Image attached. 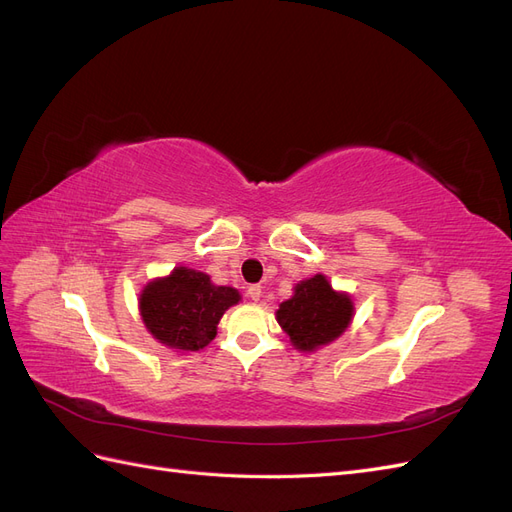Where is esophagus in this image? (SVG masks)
Instances as JSON below:
<instances>
[{"mask_svg": "<svg viewBox=\"0 0 512 512\" xmlns=\"http://www.w3.org/2000/svg\"><path fill=\"white\" fill-rule=\"evenodd\" d=\"M247 297H250L252 301H260L262 299V286L254 284V286L247 288Z\"/></svg>", "mask_w": 512, "mask_h": 512, "instance_id": "esophagus-1", "label": "esophagus"}]
</instances>
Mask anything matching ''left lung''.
Instances as JSON below:
<instances>
[{"instance_id":"obj_1","label":"left lung","mask_w":512,"mask_h":512,"mask_svg":"<svg viewBox=\"0 0 512 512\" xmlns=\"http://www.w3.org/2000/svg\"><path fill=\"white\" fill-rule=\"evenodd\" d=\"M292 290V297L280 303L275 320L299 352L329 346L350 327L354 318L352 297L344 290H335L327 275L316 273Z\"/></svg>"}]
</instances>
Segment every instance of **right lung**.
I'll return each instance as SVG.
<instances>
[{"label":"right lung","instance_id":"1","mask_svg":"<svg viewBox=\"0 0 512 512\" xmlns=\"http://www.w3.org/2000/svg\"><path fill=\"white\" fill-rule=\"evenodd\" d=\"M241 294L232 286H218L203 271L175 267L156 277L138 294V312L153 339L175 352H196L211 344L228 307Z\"/></svg>","mask_w":512,"mask_h":512}]
</instances>
